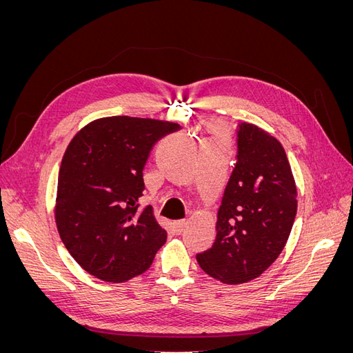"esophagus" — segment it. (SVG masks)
<instances>
[{
  "label": "esophagus",
  "instance_id": "1",
  "mask_svg": "<svg viewBox=\"0 0 353 353\" xmlns=\"http://www.w3.org/2000/svg\"><path fill=\"white\" fill-rule=\"evenodd\" d=\"M185 225H187V221H185V219L175 221V222H174V228H175V232H176V234H181V232L184 231Z\"/></svg>",
  "mask_w": 353,
  "mask_h": 353
}]
</instances>
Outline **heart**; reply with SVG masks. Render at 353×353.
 <instances>
[{
	"mask_svg": "<svg viewBox=\"0 0 353 353\" xmlns=\"http://www.w3.org/2000/svg\"><path fill=\"white\" fill-rule=\"evenodd\" d=\"M213 134H215L216 138H219V134H221V132H219V128H213Z\"/></svg>",
	"mask_w": 353,
	"mask_h": 353,
	"instance_id": "obj_1",
	"label": "heart"
}]
</instances>
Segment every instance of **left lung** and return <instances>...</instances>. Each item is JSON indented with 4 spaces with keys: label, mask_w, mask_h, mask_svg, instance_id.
Masks as SVG:
<instances>
[{
    "label": "left lung",
    "mask_w": 353,
    "mask_h": 353,
    "mask_svg": "<svg viewBox=\"0 0 353 353\" xmlns=\"http://www.w3.org/2000/svg\"><path fill=\"white\" fill-rule=\"evenodd\" d=\"M297 191L280 141L253 123L237 131V163L223 191L212 248L196 258L225 284L258 276L279 258L293 227Z\"/></svg>",
    "instance_id": "left-lung-1"
}]
</instances>
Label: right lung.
Masks as SVG:
<instances>
[{"mask_svg":"<svg viewBox=\"0 0 353 353\" xmlns=\"http://www.w3.org/2000/svg\"><path fill=\"white\" fill-rule=\"evenodd\" d=\"M174 122L110 116L73 137L63 156L56 223L66 249L88 274L123 283L145 272L166 241L152 206L140 210L143 169Z\"/></svg>","mask_w":353,"mask_h":353,"instance_id":"1","label":"right lung"}]
</instances>
